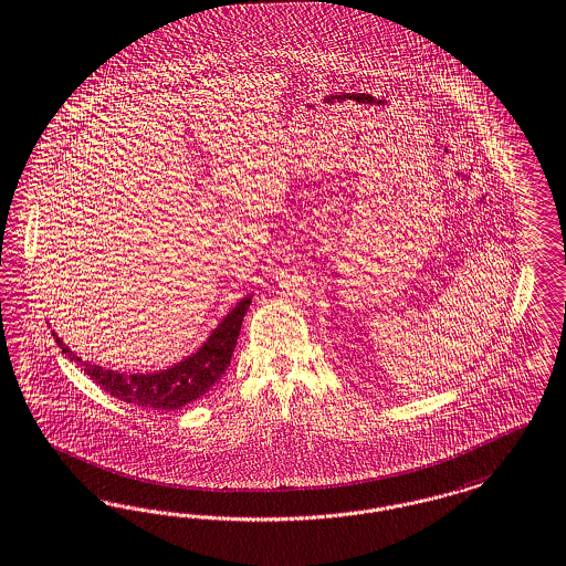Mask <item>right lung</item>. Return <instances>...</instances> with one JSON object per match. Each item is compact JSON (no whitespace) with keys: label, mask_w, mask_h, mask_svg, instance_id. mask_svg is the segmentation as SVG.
<instances>
[{"label":"right lung","mask_w":566,"mask_h":566,"mask_svg":"<svg viewBox=\"0 0 566 566\" xmlns=\"http://www.w3.org/2000/svg\"><path fill=\"white\" fill-rule=\"evenodd\" d=\"M252 294H247L219 326L203 340L202 347L187 356L181 363L164 368L158 373H117L103 368L98 364L86 363L75 356L63 339L52 331L56 345L69 356L71 363L77 364L92 381L101 385L107 394L117 400L138 407L159 408V410H177L203 396L212 385L226 375L227 366L231 363V354L235 349L238 335L242 328L244 314L249 312Z\"/></svg>","instance_id":"add662e5"}]
</instances>
